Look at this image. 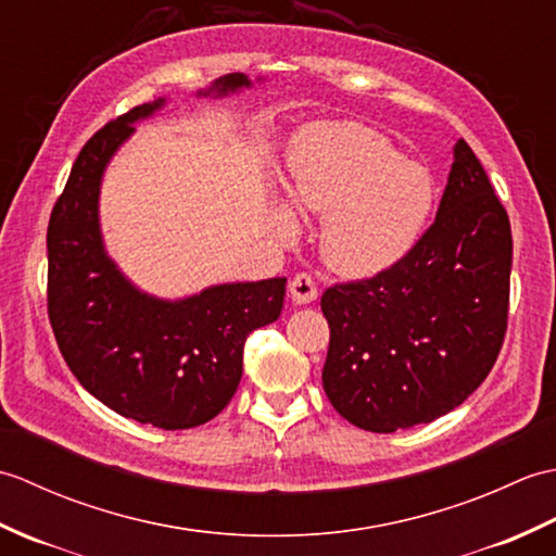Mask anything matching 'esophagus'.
Here are the masks:
<instances>
[{"mask_svg": "<svg viewBox=\"0 0 556 556\" xmlns=\"http://www.w3.org/2000/svg\"><path fill=\"white\" fill-rule=\"evenodd\" d=\"M289 293L293 303L305 305V303H313L320 291H317L315 279L308 275V271H299V275L289 281Z\"/></svg>", "mask_w": 556, "mask_h": 556, "instance_id": "esophagus-1", "label": "esophagus"}]
</instances>
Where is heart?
<instances>
[{
	"label": "heart",
	"instance_id": "1",
	"mask_svg": "<svg viewBox=\"0 0 556 556\" xmlns=\"http://www.w3.org/2000/svg\"><path fill=\"white\" fill-rule=\"evenodd\" d=\"M289 195L301 210L327 215L323 255L341 275L372 277L404 260L434 205L430 172L404 160L389 140L361 124H317L291 148ZM285 229L291 217L281 215Z\"/></svg>",
	"mask_w": 556,
	"mask_h": 556
}]
</instances>
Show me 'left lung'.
Masks as SVG:
<instances>
[{
  "mask_svg": "<svg viewBox=\"0 0 556 556\" xmlns=\"http://www.w3.org/2000/svg\"><path fill=\"white\" fill-rule=\"evenodd\" d=\"M511 224L464 138L440 210L410 253L380 275L323 293V387L361 430L432 422L476 392L500 356Z\"/></svg>",
  "mask_w": 556,
  "mask_h": 556,
  "instance_id": "1",
  "label": "left lung"
}]
</instances>
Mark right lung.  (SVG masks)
Here are the masks:
<instances>
[{"mask_svg": "<svg viewBox=\"0 0 556 556\" xmlns=\"http://www.w3.org/2000/svg\"><path fill=\"white\" fill-rule=\"evenodd\" d=\"M253 83L227 74L198 98ZM146 102L92 136L71 167L47 227V313L71 372L104 406L162 430H186L222 413L243 372V344L285 308L287 279L236 281L179 301L140 291L104 251L100 186L138 122L164 108Z\"/></svg>", "mask_w": 556, "mask_h": 556, "instance_id": "add662e5", "label": "right lung"}]
</instances>
